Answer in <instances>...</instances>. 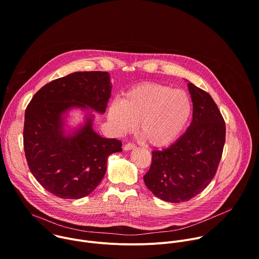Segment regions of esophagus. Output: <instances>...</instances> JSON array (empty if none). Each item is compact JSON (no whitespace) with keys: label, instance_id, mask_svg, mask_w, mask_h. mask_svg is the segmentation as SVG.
I'll return each mask as SVG.
<instances>
[{"label":"esophagus","instance_id":"34e87169","mask_svg":"<svg viewBox=\"0 0 259 259\" xmlns=\"http://www.w3.org/2000/svg\"><path fill=\"white\" fill-rule=\"evenodd\" d=\"M135 147H136L135 144L127 143V144H125V146H124V150H125V151H131V150H134Z\"/></svg>","mask_w":259,"mask_h":259}]
</instances>
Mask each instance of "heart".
Returning a JSON list of instances; mask_svg holds the SVG:
<instances>
[{"instance_id":"heart-1","label":"heart","mask_w":259,"mask_h":259,"mask_svg":"<svg viewBox=\"0 0 259 259\" xmlns=\"http://www.w3.org/2000/svg\"><path fill=\"white\" fill-rule=\"evenodd\" d=\"M192 115L188 93L158 83H142L123 94L107 109V120L120 134L131 133L138 125L142 139L152 146L174 142L186 129Z\"/></svg>"}]
</instances>
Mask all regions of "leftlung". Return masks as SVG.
<instances>
[{"label":"left lung","instance_id":"8db88e82","mask_svg":"<svg viewBox=\"0 0 259 259\" xmlns=\"http://www.w3.org/2000/svg\"><path fill=\"white\" fill-rule=\"evenodd\" d=\"M193 101V120L186 133L172 145L154 151L151 168L143 180L159 199L187 202L213 179L226 142V124L212 97L188 84Z\"/></svg>","mask_w":259,"mask_h":259}]
</instances>
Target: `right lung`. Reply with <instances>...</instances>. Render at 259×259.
I'll return each mask as SVG.
<instances>
[{"instance_id":"obj_1","label":"right lung","mask_w":259,"mask_h":259,"mask_svg":"<svg viewBox=\"0 0 259 259\" xmlns=\"http://www.w3.org/2000/svg\"><path fill=\"white\" fill-rule=\"evenodd\" d=\"M107 71H77L54 80L34 94L25 109L23 145L27 165L41 186L61 199H81L101 182L109 155L122 142L93 130L94 114H104L112 93ZM73 109L84 121L69 128Z\"/></svg>"}]
</instances>
